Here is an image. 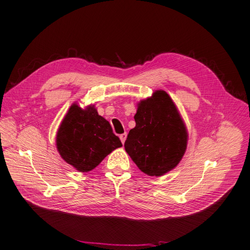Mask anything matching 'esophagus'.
Wrapping results in <instances>:
<instances>
[{
    "label": "esophagus",
    "instance_id": "1",
    "mask_svg": "<svg viewBox=\"0 0 250 250\" xmlns=\"http://www.w3.org/2000/svg\"><path fill=\"white\" fill-rule=\"evenodd\" d=\"M126 137H127L126 133H124V134H122L121 136H119V139H121V141H122V143H123V144H125V140H126Z\"/></svg>",
    "mask_w": 250,
    "mask_h": 250
}]
</instances>
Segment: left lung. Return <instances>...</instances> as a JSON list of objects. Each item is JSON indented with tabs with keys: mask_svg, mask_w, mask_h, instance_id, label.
<instances>
[{
	"mask_svg": "<svg viewBox=\"0 0 250 250\" xmlns=\"http://www.w3.org/2000/svg\"><path fill=\"white\" fill-rule=\"evenodd\" d=\"M136 126L125 143L126 153L148 176L160 177L175 168L187 148L185 124L165 91H155L140 101L135 114Z\"/></svg>",
	"mask_w": 250,
	"mask_h": 250,
	"instance_id": "obj_1",
	"label": "left lung"
}]
</instances>
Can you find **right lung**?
<instances>
[{
  "instance_id": "right-lung-1",
  "label": "right lung",
  "mask_w": 250,
  "mask_h": 250,
  "mask_svg": "<svg viewBox=\"0 0 250 250\" xmlns=\"http://www.w3.org/2000/svg\"><path fill=\"white\" fill-rule=\"evenodd\" d=\"M56 145L61 157L81 172L94 169L114 149L123 146L94 105L83 109L77 103L63 118Z\"/></svg>"
}]
</instances>
